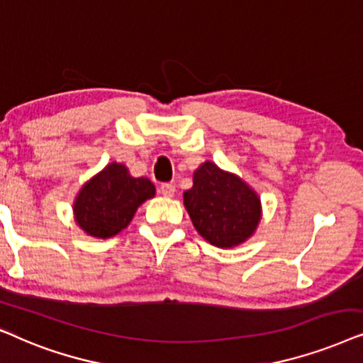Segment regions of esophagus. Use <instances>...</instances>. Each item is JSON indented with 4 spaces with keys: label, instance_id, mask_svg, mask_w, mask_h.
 <instances>
[{
    "label": "esophagus",
    "instance_id": "34e87169",
    "mask_svg": "<svg viewBox=\"0 0 363 363\" xmlns=\"http://www.w3.org/2000/svg\"><path fill=\"white\" fill-rule=\"evenodd\" d=\"M161 194L164 197H172L174 194H176V186H174V184H162L161 186Z\"/></svg>",
    "mask_w": 363,
    "mask_h": 363
}]
</instances>
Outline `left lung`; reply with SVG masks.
<instances>
[{
	"label": "left lung",
	"instance_id": "1",
	"mask_svg": "<svg viewBox=\"0 0 363 363\" xmlns=\"http://www.w3.org/2000/svg\"><path fill=\"white\" fill-rule=\"evenodd\" d=\"M184 207L196 230L207 242L232 249L252 238L262 219L257 192L238 174L206 161L194 171Z\"/></svg>",
	"mask_w": 363,
	"mask_h": 363
}]
</instances>
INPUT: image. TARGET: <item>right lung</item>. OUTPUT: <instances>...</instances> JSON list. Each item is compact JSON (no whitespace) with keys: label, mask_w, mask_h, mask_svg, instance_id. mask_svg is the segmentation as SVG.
I'll list each match as a JSON object with an SVG mask.
<instances>
[{"label":"right lung","mask_w":363,"mask_h":363,"mask_svg":"<svg viewBox=\"0 0 363 363\" xmlns=\"http://www.w3.org/2000/svg\"><path fill=\"white\" fill-rule=\"evenodd\" d=\"M156 196L147 177H133L121 162H111L81 186L72 202L76 224L84 234L109 239L129 225L138 207Z\"/></svg>","instance_id":"1"}]
</instances>
